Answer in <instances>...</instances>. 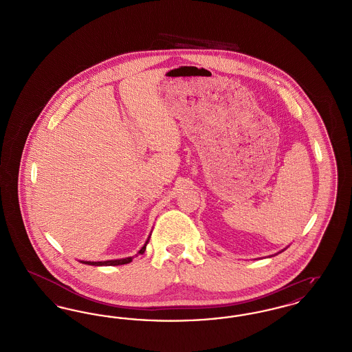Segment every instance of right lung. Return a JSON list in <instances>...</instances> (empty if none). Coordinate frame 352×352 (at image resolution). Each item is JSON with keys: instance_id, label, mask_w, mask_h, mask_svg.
<instances>
[{"instance_id": "add662e5", "label": "right lung", "mask_w": 352, "mask_h": 352, "mask_svg": "<svg viewBox=\"0 0 352 352\" xmlns=\"http://www.w3.org/2000/svg\"><path fill=\"white\" fill-rule=\"evenodd\" d=\"M149 240V239H148ZM146 244H148V241L145 243V245L140 250V252L138 253H144L145 252V250H146ZM132 261V257H126V258H120V260H109V261H82L83 264H88V265H96V267H101V265H124V264H128V263H131Z\"/></svg>"}]
</instances>
